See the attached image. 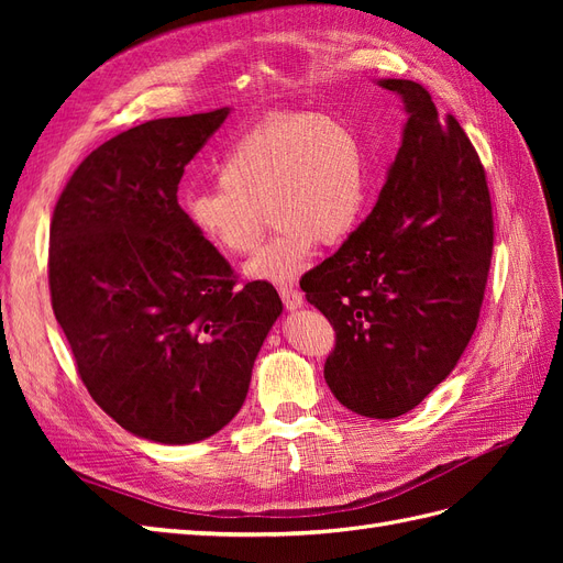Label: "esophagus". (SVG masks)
<instances>
[{
	"label": "esophagus",
	"instance_id": "esophagus-1",
	"mask_svg": "<svg viewBox=\"0 0 563 563\" xmlns=\"http://www.w3.org/2000/svg\"><path fill=\"white\" fill-rule=\"evenodd\" d=\"M279 296H282V300L286 305V310H298V308H302V302H305L302 291H300V288H296L294 284H282L279 286Z\"/></svg>",
	"mask_w": 563,
	"mask_h": 563
}]
</instances>
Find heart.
<instances>
[{"label":"heart","instance_id":"1","mask_svg":"<svg viewBox=\"0 0 563 563\" xmlns=\"http://www.w3.org/2000/svg\"><path fill=\"white\" fill-rule=\"evenodd\" d=\"M366 159L356 133L329 114H282L246 131L218 166V187L183 203L199 240L225 255H249L277 225L246 275L286 284L321 244L350 236L366 207Z\"/></svg>","mask_w":563,"mask_h":563}]
</instances>
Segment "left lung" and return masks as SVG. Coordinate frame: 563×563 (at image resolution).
I'll return each mask as SVG.
<instances>
[{"mask_svg":"<svg viewBox=\"0 0 563 563\" xmlns=\"http://www.w3.org/2000/svg\"><path fill=\"white\" fill-rule=\"evenodd\" d=\"M406 124L376 207L302 277L335 329L323 378L350 411L389 420L449 378L479 319L493 253L484 166L455 117L411 79H378Z\"/></svg>","mask_w":563,"mask_h":563,"instance_id":"8db88e82","label":"left lung"}]
</instances>
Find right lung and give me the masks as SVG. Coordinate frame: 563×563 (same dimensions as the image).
I'll return each mask as SVG.
<instances>
[{"label": "right lung", "mask_w": 563, "mask_h": 563, "mask_svg": "<svg viewBox=\"0 0 563 563\" xmlns=\"http://www.w3.org/2000/svg\"><path fill=\"white\" fill-rule=\"evenodd\" d=\"M230 108L152 119L84 159L56 203L48 286L93 401L135 437L183 446L240 413L282 300L236 288L178 203L185 166Z\"/></svg>", "instance_id": "1"}]
</instances>
